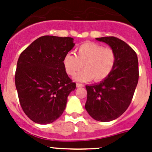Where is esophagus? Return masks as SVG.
<instances>
[{
    "instance_id": "34e87169",
    "label": "esophagus",
    "mask_w": 152,
    "mask_h": 152,
    "mask_svg": "<svg viewBox=\"0 0 152 152\" xmlns=\"http://www.w3.org/2000/svg\"><path fill=\"white\" fill-rule=\"evenodd\" d=\"M76 86H77V88H81V87H84V84H79V83H77V84H76Z\"/></svg>"
}]
</instances>
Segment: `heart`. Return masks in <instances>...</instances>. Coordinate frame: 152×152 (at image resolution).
<instances>
[{
	"mask_svg": "<svg viewBox=\"0 0 152 152\" xmlns=\"http://www.w3.org/2000/svg\"><path fill=\"white\" fill-rule=\"evenodd\" d=\"M116 59L112 49L94 42H85L76 49V54L68 52L64 56L63 65L69 75H75L84 65V69L74 77L76 81L84 82L93 78L95 81H101L110 75Z\"/></svg>",
	"mask_w": 152,
	"mask_h": 152,
	"instance_id": "obj_1",
	"label": "heart"
}]
</instances>
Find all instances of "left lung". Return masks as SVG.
<instances>
[{
	"instance_id": "8db88e82",
	"label": "left lung",
	"mask_w": 152,
	"mask_h": 152,
	"mask_svg": "<svg viewBox=\"0 0 152 152\" xmlns=\"http://www.w3.org/2000/svg\"><path fill=\"white\" fill-rule=\"evenodd\" d=\"M96 39L115 52L116 64L107 78L86 85L85 109L95 120L110 122L121 116L131 103L139 81V61L135 51L123 40L113 36Z\"/></svg>"
}]
</instances>
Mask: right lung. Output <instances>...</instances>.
Here are the masks:
<instances>
[{
  "instance_id": "add662e5",
  "label": "right lung",
  "mask_w": 152,
  "mask_h": 152,
  "mask_svg": "<svg viewBox=\"0 0 152 152\" xmlns=\"http://www.w3.org/2000/svg\"><path fill=\"white\" fill-rule=\"evenodd\" d=\"M75 45L71 37L43 36L19 57L16 88L23 110L34 123H52L64 112L76 84L67 75L63 58Z\"/></svg>"
}]
</instances>
